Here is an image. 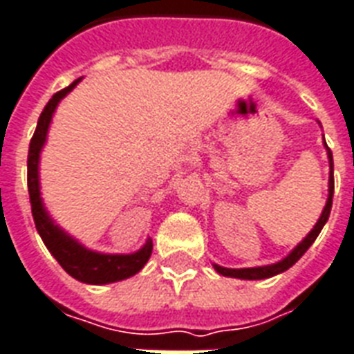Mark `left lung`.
I'll use <instances>...</instances> for the list:
<instances>
[{"label": "left lung", "instance_id": "obj_1", "mask_svg": "<svg viewBox=\"0 0 354 354\" xmlns=\"http://www.w3.org/2000/svg\"><path fill=\"white\" fill-rule=\"evenodd\" d=\"M326 146V142H324ZM326 153H328V165H330V176H328V198H326V204H324V210L319 217V221L315 223V227L310 230V234L304 238L302 242L298 243L295 250L290 251L289 255L285 259H281L279 263L268 264V266H255V268H223L219 264H214L216 272H219L221 276L227 277H238V279H266V277L276 276V274H281V272L289 270L292 264L297 263L298 259L302 257L306 251L310 250V245L315 242V238L319 236V232L323 230L324 223L328 221V216H330L332 210V197H334V159H332L330 148L326 146Z\"/></svg>", "mask_w": 354, "mask_h": 354}]
</instances>
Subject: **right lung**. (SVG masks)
<instances>
[{
    "label": "right lung",
    "instance_id": "add662e5",
    "mask_svg": "<svg viewBox=\"0 0 354 354\" xmlns=\"http://www.w3.org/2000/svg\"><path fill=\"white\" fill-rule=\"evenodd\" d=\"M82 78H77L71 86L54 93L39 116L37 129L31 137L30 151H28V191H30L31 214H33L39 236L43 238L44 245L48 248L57 263L62 264V268L82 283L104 285L127 279L142 270L144 264L150 259L151 250H153L151 238L146 240L140 250L129 253V255H109V253H97V251L88 250L78 240L69 236L62 227L54 223V219L48 216V212L44 208L43 198H41V187H39V157H41V150L46 142V133L50 127L54 111H56L57 103Z\"/></svg>",
    "mask_w": 354,
    "mask_h": 354
}]
</instances>
